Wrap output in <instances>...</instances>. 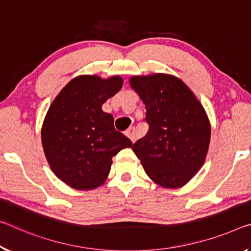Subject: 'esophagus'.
Returning a JSON list of instances; mask_svg holds the SVG:
<instances>
[{"label":"esophagus","mask_w":251,"mask_h":251,"mask_svg":"<svg viewBox=\"0 0 251 251\" xmlns=\"http://www.w3.org/2000/svg\"><path fill=\"white\" fill-rule=\"evenodd\" d=\"M125 134H126V136L128 137L133 143L136 141V129H135V127H133V126L129 127V128L125 132Z\"/></svg>","instance_id":"esophagus-1"}]
</instances>
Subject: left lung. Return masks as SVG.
<instances>
[{
	"label": "left lung",
	"mask_w": 251,
	"mask_h": 251,
	"mask_svg": "<svg viewBox=\"0 0 251 251\" xmlns=\"http://www.w3.org/2000/svg\"><path fill=\"white\" fill-rule=\"evenodd\" d=\"M130 87L146 108L149 132L132 149L145 172L163 188L192 178L208 153L211 128L203 107L184 82L164 74L133 77Z\"/></svg>",
	"instance_id": "obj_1"
}]
</instances>
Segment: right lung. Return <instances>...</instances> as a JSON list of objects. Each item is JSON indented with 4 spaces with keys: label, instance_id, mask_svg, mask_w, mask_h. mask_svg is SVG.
Listing matches in <instances>:
<instances>
[{
    "label": "right lung",
    "instance_id": "1",
    "mask_svg": "<svg viewBox=\"0 0 251 251\" xmlns=\"http://www.w3.org/2000/svg\"><path fill=\"white\" fill-rule=\"evenodd\" d=\"M122 86L118 75H79L67 83L48 110L41 132L43 151L53 173L71 188L101 185L113 156L133 145L115 129L114 117L101 109Z\"/></svg>",
    "mask_w": 251,
    "mask_h": 251
}]
</instances>
